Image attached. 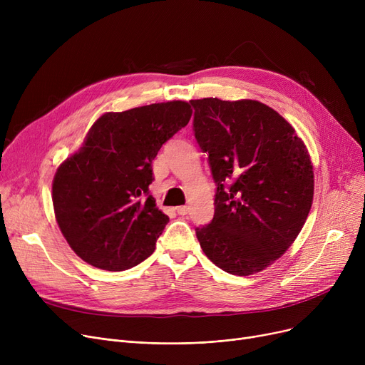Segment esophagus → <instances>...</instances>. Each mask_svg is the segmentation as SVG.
I'll return each instance as SVG.
<instances>
[{
    "instance_id": "1",
    "label": "esophagus",
    "mask_w": 365,
    "mask_h": 365,
    "mask_svg": "<svg viewBox=\"0 0 365 365\" xmlns=\"http://www.w3.org/2000/svg\"><path fill=\"white\" fill-rule=\"evenodd\" d=\"M176 212L180 216H186L189 213V207L187 205H179V207H176Z\"/></svg>"
}]
</instances>
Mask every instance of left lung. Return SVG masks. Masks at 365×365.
<instances>
[{
  "label": "left lung",
  "instance_id": "left-lung-1",
  "mask_svg": "<svg viewBox=\"0 0 365 365\" xmlns=\"http://www.w3.org/2000/svg\"><path fill=\"white\" fill-rule=\"evenodd\" d=\"M195 139L217 185L215 217L197 227L205 256L232 275L281 257L308 219L314 167L296 130L262 102L190 101Z\"/></svg>",
  "mask_w": 365,
  "mask_h": 365
}]
</instances>
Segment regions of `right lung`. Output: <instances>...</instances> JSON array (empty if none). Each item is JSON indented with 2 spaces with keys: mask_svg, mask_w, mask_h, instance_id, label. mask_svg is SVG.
Masks as SVG:
<instances>
[{
  "mask_svg": "<svg viewBox=\"0 0 365 365\" xmlns=\"http://www.w3.org/2000/svg\"><path fill=\"white\" fill-rule=\"evenodd\" d=\"M192 115L183 101L106 112L53 179V207L75 255L105 271H125L155 250L168 216L149 195L152 161Z\"/></svg>",
  "mask_w": 365,
  "mask_h": 365,
  "instance_id": "add662e5",
  "label": "right lung"
}]
</instances>
